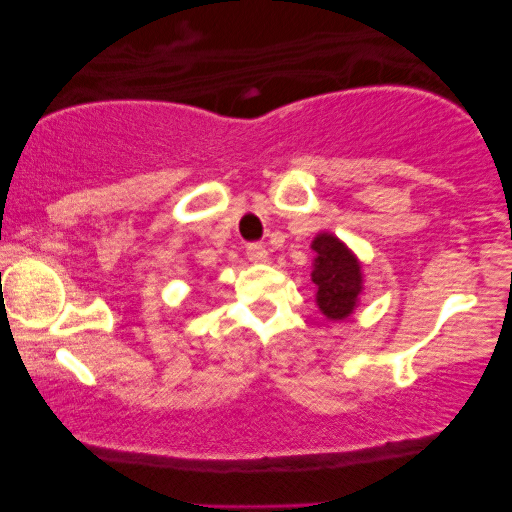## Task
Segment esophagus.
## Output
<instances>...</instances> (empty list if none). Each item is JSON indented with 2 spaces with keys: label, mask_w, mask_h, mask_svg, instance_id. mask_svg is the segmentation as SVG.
Masks as SVG:
<instances>
[{
  "label": "esophagus",
  "mask_w": 512,
  "mask_h": 512,
  "mask_svg": "<svg viewBox=\"0 0 512 512\" xmlns=\"http://www.w3.org/2000/svg\"><path fill=\"white\" fill-rule=\"evenodd\" d=\"M247 258L251 263H265L268 261V249H265L263 244L251 242V244H247Z\"/></svg>",
  "instance_id": "obj_1"
}]
</instances>
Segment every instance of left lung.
Wrapping results in <instances>:
<instances>
[{
    "instance_id": "left-lung-1",
    "label": "left lung",
    "mask_w": 512,
    "mask_h": 512,
    "mask_svg": "<svg viewBox=\"0 0 512 512\" xmlns=\"http://www.w3.org/2000/svg\"><path fill=\"white\" fill-rule=\"evenodd\" d=\"M317 251L312 282L317 284V305L328 319H345L352 314L361 293V268L338 237L321 233L312 242Z\"/></svg>"
}]
</instances>
